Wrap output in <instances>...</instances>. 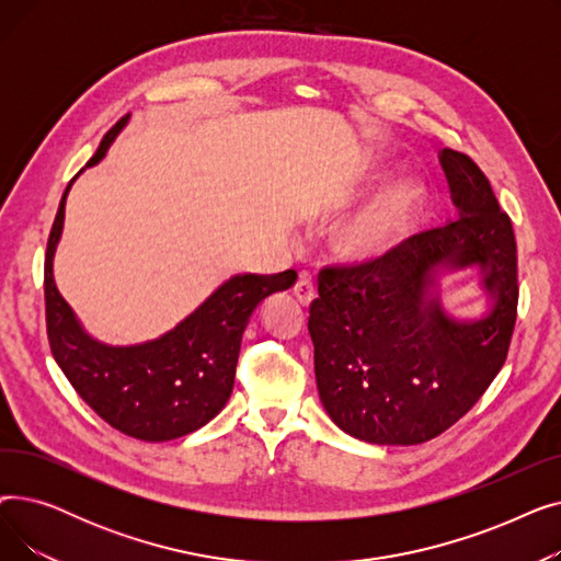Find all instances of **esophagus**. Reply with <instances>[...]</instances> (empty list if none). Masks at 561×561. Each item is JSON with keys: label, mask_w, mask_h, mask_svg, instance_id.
<instances>
[{"label": "esophagus", "mask_w": 561, "mask_h": 561, "mask_svg": "<svg viewBox=\"0 0 561 561\" xmlns=\"http://www.w3.org/2000/svg\"><path fill=\"white\" fill-rule=\"evenodd\" d=\"M293 293H296V298L300 300L302 307H309L316 298V286L309 277H300V282L296 284V288H293Z\"/></svg>", "instance_id": "1"}]
</instances>
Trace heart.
I'll return each mask as SVG.
<instances>
[{"instance_id": "b5f03b06", "label": "heart", "mask_w": 561, "mask_h": 561, "mask_svg": "<svg viewBox=\"0 0 561 561\" xmlns=\"http://www.w3.org/2000/svg\"><path fill=\"white\" fill-rule=\"evenodd\" d=\"M425 206V186L402 180L379 191L343 220L334 233V250L345 263H375L393 254L414 233Z\"/></svg>"}]
</instances>
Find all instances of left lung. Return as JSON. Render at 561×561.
I'll return each instance as SVG.
<instances>
[{
  "instance_id": "left-lung-1",
  "label": "left lung",
  "mask_w": 561,
  "mask_h": 561,
  "mask_svg": "<svg viewBox=\"0 0 561 561\" xmlns=\"http://www.w3.org/2000/svg\"><path fill=\"white\" fill-rule=\"evenodd\" d=\"M455 218L411 236L387 259L325 268L309 309L316 385L330 419L375 446H416L446 432L503 368L516 322L512 220L484 172L438 150ZM481 273L485 311L450 314L439 284Z\"/></svg>"
}]
</instances>
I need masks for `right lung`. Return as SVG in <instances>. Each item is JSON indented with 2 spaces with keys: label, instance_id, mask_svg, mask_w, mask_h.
<instances>
[{
  "label": "right lung",
  "instance_id": "add662e5",
  "mask_svg": "<svg viewBox=\"0 0 561 561\" xmlns=\"http://www.w3.org/2000/svg\"><path fill=\"white\" fill-rule=\"evenodd\" d=\"M129 117L127 113L102 138L85 168L106 157ZM72 182L58 204L45 256V313L51 355L83 402L111 427L140 440L186 436L216 419L227 404L241 339L254 309L275 293L288 290L298 273L233 275L157 339L134 345L98 341L85 332L54 282V254L64 233Z\"/></svg>",
  "mask_w": 561,
  "mask_h": 561
}]
</instances>
